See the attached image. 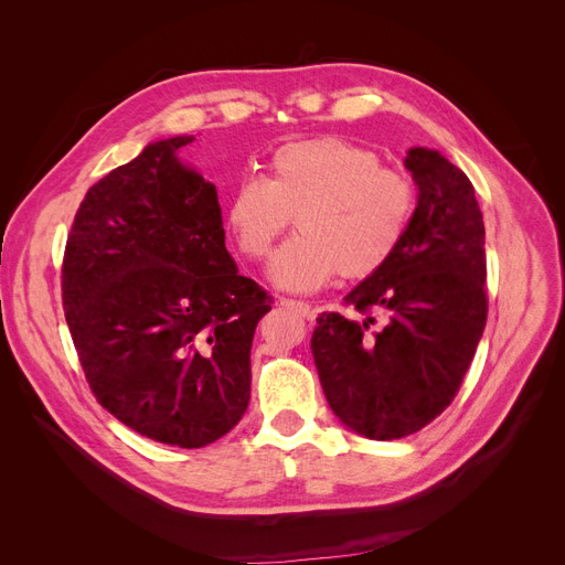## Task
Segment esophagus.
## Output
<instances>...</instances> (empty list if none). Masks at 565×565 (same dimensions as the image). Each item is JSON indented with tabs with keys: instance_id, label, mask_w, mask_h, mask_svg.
I'll list each match as a JSON object with an SVG mask.
<instances>
[{
	"instance_id": "esophagus-1",
	"label": "esophagus",
	"mask_w": 565,
	"mask_h": 565,
	"mask_svg": "<svg viewBox=\"0 0 565 565\" xmlns=\"http://www.w3.org/2000/svg\"><path fill=\"white\" fill-rule=\"evenodd\" d=\"M281 305H284V307H292L295 311H300L302 316H311V313H313L311 305H309V302H302V300H288V298H284Z\"/></svg>"
}]
</instances>
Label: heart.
Masks as SVG:
<instances>
[{"label":"heart","instance_id":"b5f03b06","mask_svg":"<svg viewBox=\"0 0 565 565\" xmlns=\"http://www.w3.org/2000/svg\"><path fill=\"white\" fill-rule=\"evenodd\" d=\"M417 190L412 178L358 143L339 137L290 141L267 162V178L247 175L233 188L224 222L243 256L258 260L292 222L298 235L277 252L270 277L286 290L309 292L339 273L369 277L401 247Z\"/></svg>","mask_w":565,"mask_h":565}]
</instances>
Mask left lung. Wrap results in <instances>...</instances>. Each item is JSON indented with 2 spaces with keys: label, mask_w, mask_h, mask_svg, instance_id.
Wrapping results in <instances>:
<instances>
[{
  "label": "left lung",
  "mask_w": 565,
  "mask_h": 565,
  "mask_svg": "<svg viewBox=\"0 0 565 565\" xmlns=\"http://www.w3.org/2000/svg\"><path fill=\"white\" fill-rule=\"evenodd\" d=\"M405 167L419 203L403 243L343 300L363 318L324 311L311 337L330 407L380 441L451 405L488 320L486 226L469 178L430 148H412Z\"/></svg>",
  "instance_id": "8db88e82"
}]
</instances>
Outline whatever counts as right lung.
I'll use <instances>...</instances> for the list:
<instances>
[{
  "label": "right lung",
  "instance_id": "1",
  "mask_svg": "<svg viewBox=\"0 0 565 565\" xmlns=\"http://www.w3.org/2000/svg\"><path fill=\"white\" fill-rule=\"evenodd\" d=\"M148 143L82 199L62 302L96 401L148 439L199 449L247 409L252 339L273 298L237 275L217 190Z\"/></svg>",
  "mask_w": 565,
  "mask_h": 565
}]
</instances>
